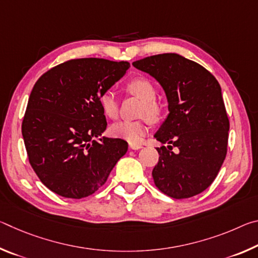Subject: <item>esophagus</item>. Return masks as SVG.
<instances>
[{
	"mask_svg": "<svg viewBox=\"0 0 258 258\" xmlns=\"http://www.w3.org/2000/svg\"><path fill=\"white\" fill-rule=\"evenodd\" d=\"M130 148L132 150H139V149H141L142 146L141 145H130Z\"/></svg>",
	"mask_w": 258,
	"mask_h": 258,
	"instance_id": "34e87169",
	"label": "esophagus"
}]
</instances>
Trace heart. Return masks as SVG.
I'll use <instances>...</instances> for the list:
<instances>
[{
	"label": "heart",
	"mask_w": 258,
	"mask_h": 258,
	"mask_svg": "<svg viewBox=\"0 0 258 258\" xmlns=\"http://www.w3.org/2000/svg\"><path fill=\"white\" fill-rule=\"evenodd\" d=\"M126 89L130 93L137 95L142 101H145V106L142 107V115L147 116L152 121H156L160 117V107L156 103V89L152 83L145 77H138L127 83ZM99 103L104 115L116 118L119 111V101L116 94L112 91L108 90L100 95ZM148 132V126L145 121H128L123 120L113 124L110 127V133L113 137L126 140V141L138 145Z\"/></svg>",
	"instance_id": "heart-1"
}]
</instances>
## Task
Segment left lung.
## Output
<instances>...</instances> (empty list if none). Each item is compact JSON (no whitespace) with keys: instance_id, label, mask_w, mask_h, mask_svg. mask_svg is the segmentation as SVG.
I'll return each mask as SVG.
<instances>
[{"instance_id":"8db88e82","label":"left lung","mask_w":258,"mask_h":258,"mask_svg":"<svg viewBox=\"0 0 258 258\" xmlns=\"http://www.w3.org/2000/svg\"><path fill=\"white\" fill-rule=\"evenodd\" d=\"M132 64L154 77L167 98L169 112L154 135L168 145L157 148L155 184L172 198L194 197L215 180L228 150L230 124L221 86L207 69L176 53Z\"/></svg>"}]
</instances>
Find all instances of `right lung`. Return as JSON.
Masks as SVG:
<instances>
[{
  "label": "right lung",
  "mask_w": 258,
  "mask_h": 258,
  "mask_svg": "<svg viewBox=\"0 0 258 258\" xmlns=\"http://www.w3.org/2000/svg\"><path fill=\"white\" fill-rule=\"evenodd\" d=\"M128 68L127 61L73 59L35 83L21 132L30 165L54 194L89 197L106 183L127 151L124 140L99 137L107 120L99 98ZM94 137L100 139L95 142Z\"/></svg>",
  "instance_id": "1"
}]
</instances>
